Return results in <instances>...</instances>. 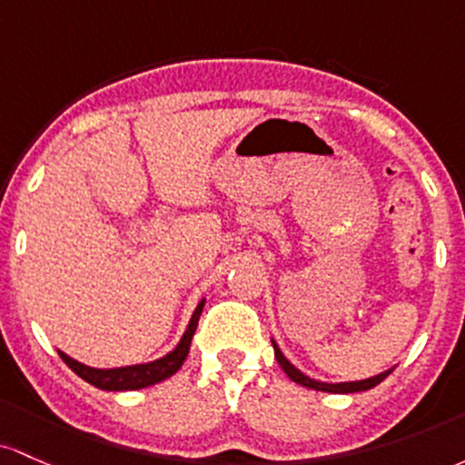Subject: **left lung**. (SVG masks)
Instances as JSON below:
<instances>
[{"mask_svg":"<svg viewBox=\"0 0 465 465\" xmlns=\"http://www.w3.org/2000/svg\"><path fill=\"white\" fill-rule=\"evenodd\" d=\"M272 347H274L276 362H279L281 369H283V371L288 373L290 380H294V382L301 384V387L314 389V391H325V393H360V391H369V389L378 387V384L382 382V380L387 378V375L395 369V367H391V369H387V371L373 375V378L351 380V382H321V380H314V378H310V375H305L302 371H299V369H296L294 364H292L290 360L283 356V351H281L279 345H276L274 338H272Z\"/></svg>","mask_w":465,"mask_h":465,"instance_id":"left-lung-1","label":"left lung"}]
</instances>
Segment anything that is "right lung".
I'll return each mask as SVG.
<instances>
[{"label": "right lung", "mask_w": 465, "mask_h": 465, "mask_svg": "<svg viewBox=\"0 0 465 465\" xmlns=\"http://www.w3.org/2000/svg\"><path fill=\"white\" fill-rule=\"evenodd\" d=\"M206 299H202L197 302L195 312H193L189 325H186V331L182 333L180 342L171 349L169 353L158 360H151V362H143V364H129V367H116V369H96V367H87V364L78 362V360L70 358L67 353L59 351V356L67 367L74 371L78 378H83L85 382H90L92 387L101 389V391H138V389H147L151 384H158L163 380L171 378V375L180 371V367L184 364L186 356H189L191 349V341L193 333L197 330V322H200L202 310H204Z\"/></svg>", "instance_id": "right-lung-1"}]
</instances>
